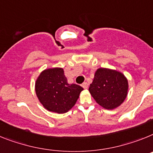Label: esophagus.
Instances as JSON below:
<instances>
[{
  "label": "esophagus",
  "mask_w": 153,
  "mask_h": 153,
  "mask_svg": "<svg viewBox=\"0 0 153 153\" xmlns=\"http://www.w3.org/2000/svg\"><path fill=\"white\" fill-rule=\"evenodd\" d=\"M82 86L83 87V88H85V89H87L88 88V85L87 82H84V83L82 85Z\"/></svg>",
  "instance_id": "esophagus-1"
}]
</instances>
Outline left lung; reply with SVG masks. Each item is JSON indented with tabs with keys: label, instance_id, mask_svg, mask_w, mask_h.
Listing matches in <instances>:
<instances>
[{
	"label": "left lung",
	"instance_id": "obj_1",
	"mask_svg": "<svg viewBox=\"0 0 153 153\" xmlns=\"http://www.w3.org/2000/svg\"><path fill=\"white\" fill-rule=\"evenodd\" d=\"M128 81L115 70L101 68L95 71L88 91L96 102L106 109L120 105L128 94Z\"/></svg>",
	"mask_w": 153,
	"mask_h": 153
}]
</instances>
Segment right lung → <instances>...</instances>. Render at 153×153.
I'll list each match as a JSON object with an SVG mask.
<instances>
[{
    "label": "right lung",
    "instance_id": "right-lung-1",
    "mask_svg": "<svg viewBox=\"0 0 153 153\" xmlns=\"http://www.w3.org/2000/svg\"><path fill=\"white\" fill-rule=\"evenodd\" d=\"M82 90L80 85L68 83L61 68L43 71L35 83V91L40 102L47 110L58 114L71 109Z\"/></svg>",
    "mask_w": 153,
    "mask_h": 153
}]
</instances>
